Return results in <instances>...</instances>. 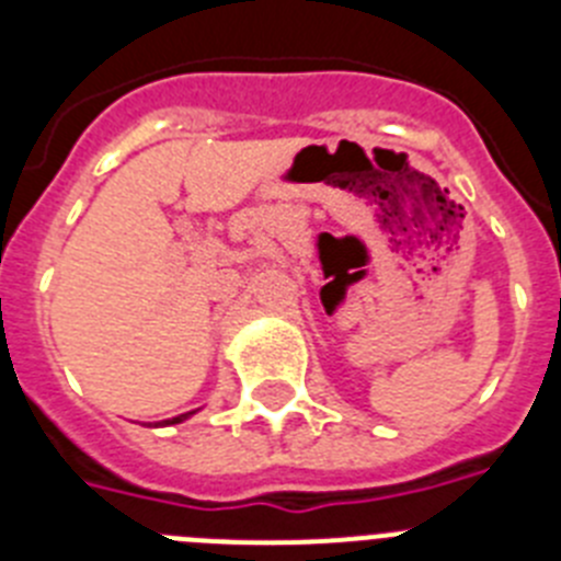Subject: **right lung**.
<instances>
[{
	"instance_id": "add662e5",
	"label": "right lung",
	"mask_w": 561,
	"mask_h": 561,
	"mask_svg": "<svg viewBox=\"0 0 561 561\" xmlns=\"http://www.w3.org/2000/svg\"><path fill=\"white\" fill-rule=\"evenodd\" d=\"M196 413H199V410H191V413H182V415H176V419L157 421V424H153V427H168V424H182V421H187V419H191V415H196Z\"/></svg>"
}]
</instances>
